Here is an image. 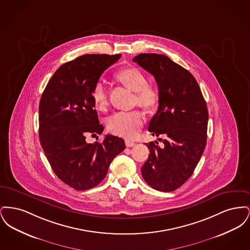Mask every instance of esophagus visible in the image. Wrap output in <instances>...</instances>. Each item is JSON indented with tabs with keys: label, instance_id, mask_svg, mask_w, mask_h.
I'll return each instance as SVG.
<instances>
[{
	"label": "esophagus",
	"instance_id": "obj_1",
	"mask_svg": "<svg viewBox=\"0 0 250 250\" xmlns=\"http://www.w3.org/2000/svg\"><path fill=\"white\" fill-rule=\"evenodd\" d=\"M125 145H126V147H132V146H134V145H135V143L127 140V141H125Z\"/></svg>",
	"mask_w": 250,
	"mask_h": 250
}]
</instances>
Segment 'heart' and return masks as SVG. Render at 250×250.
I'll return each instance as SVG.
<instances>
[{
    "mask_svg": "<svg viewBox=\"0 0 250 250\" xmlns=\"http://www.w3.org/2000/svg\"><path fill=\"white\" fill-rule=\"evenodd\" d=\"M116 79L135 93L134 102L145 109L155 107L159 101V91L155 84L147 83L145 74L137 67H126L117 72ZM92 98L98 110H106L108 105L107 92L101 83L95 84ZM144 124V116L140 110L120 111L107 121V129L112 134L132 139L138 135Z\"/></svg>",
    "mask_w": 250,
    "mask_h": 250,
    "instance_id": "1",
    "label": "heart"
}]
</instances>
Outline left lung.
I'll list each match as a JSON object with an SVG mask.
<instances>
[{
	"label": "left lung",
	"instance_id": "8db88e82",
	"mask_svg": "<svg viewBox=\"0 0 250 250\" xmlns=\"http://www.w3.org/2000/svg\"><path fill=\"white\" fill-rule=\"evenodd\" d=\"M133 62L155 77L159 101L148 130L164 138H158L162 146L145 143L150 155L142 167L143 179L156 190H176L192 175L205 149L206 102L190 72L166 55L141 53Z\"/></svg>",
	"mask_w": 250,
	"mask_h": 250
}]
</instances>
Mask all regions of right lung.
I'll use <instances>...</instances> for the list:
<instances>
[{
	"label": "right lung",
	"instance_id": "obj_1",
	"mask_svg": "<svg viewBox=\"0 0 250 250\" xmlns=\"http://www.w3.org/2000/svg\"><path fill=\"white\" fill-rule=\"evenodd\" d=\"M121 54H86L62 64L39 103V139L54 173L76 190H87L106 177L114 157L125 148L122 138L107 135L87 143V134H102L93 89ZM98 139V137H97Z\"/></svg>",
	"mask_w": 250,
	"mask_h": 250
}]
</instances>
